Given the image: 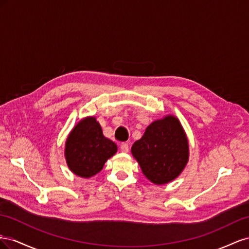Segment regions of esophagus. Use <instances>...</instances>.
Listing matches in <instances>:
<instances>
[{"instance_id": "34e87169", "label": "esophagus", "mask_w": 249, "mask_h": 249, "mask_svg": "<svg viewBox=\"0 0 249 249\" xmlns=\"http://www.w3.org/2000/svg\"><path fill=\"white\" fill-rule=\"evenodd\" d=\"M120 150H122L123 153H127L129 152V144L125 142H123L122 144H120Z\"/></svg>"}]
</instances>
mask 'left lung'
Wrapping results in <instances>:
<instances>
[{
  "label": "left lung",
  "mask_w": 249,
  "mask_h": 249,
  "mask_svg": "<svg viewBox=\"0 0 249 249\" xmlns=\"http://www.w3.org/2000/svg\"><path fill=\"white\" fill-rule=\"evenodd\" d=\"M132 154L152 183L163 185L178 178L189 158L188 139L179 120L172 115L155 120L134 143Z\"/></svg>",
  "instance_id": "left-lung-1"
}]
</instances>
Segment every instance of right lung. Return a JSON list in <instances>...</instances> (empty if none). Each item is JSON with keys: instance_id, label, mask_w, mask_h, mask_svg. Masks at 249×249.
Instances as JSON below:
<instances>
[{"instance_id": "add662e5", "label": "right lung", "mask_w": 249, "mask_h": 249, "mask_svg": "<svg viewBox=\"0 0 249 249\" xmlns=\"http://www.w3.org/2000/svg\"><path fill=\"white\" fill-rule=\"evenodd\" d=\"M116 152L117 145L104 136L95 117H86L79 122L65 143V159L70 169L86 178L99 173Z\"/></svg>"}]
</instances>
